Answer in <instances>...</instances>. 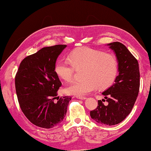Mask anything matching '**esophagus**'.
I'll return each instance as SVG.
<instances>
[{
	"label": "esophagus",
	"instance_id": "34e87169",
	"mask_svg": "<svg viewBox=\"0 0 151 151\" xmlns=\"http://www.w3.org/2000/svg\"><path fill=\"white\" fill-rule=\"evenodd\" d=\"M76 98L77 99H86V98L84 96H77Z\"/></svg>",
	"mask_w": 151,
	"mask_h": 151
}]
</instances>
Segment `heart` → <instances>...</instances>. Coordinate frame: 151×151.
Instances as JSON below:
<instances>
[{
    "instance_id": "b5f03b06",
    "label": "heart",
    "mask_w": 151,
    "mask_h": 151,
    "mask_svg": "<svg viewBox=\"0 0 151 151\" xmlns=\"http://www.w3.org/2000/svg\"><path fill=\"white\" fill-rule=\"evenodd\" d=\"M68 60H58L54 66L55 74L66 82L74 77L75 68L84 67V79L76 81L68 86L66 92L84 96L97 88L106 89L115 81L119 70V62L113 54L88 47L75 48L68 53Z\"/></svg>"
}]
</instances>
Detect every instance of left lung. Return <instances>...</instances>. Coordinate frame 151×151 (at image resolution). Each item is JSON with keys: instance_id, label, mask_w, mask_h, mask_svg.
<instances>
[{"instance_id": "left-lung-1", "label": "left lung", "mask_w": 151, "mask_h": 151, "mask_svg": "<svg viewBox=\"0 0 151 151\" xmlns=\"http://www.w3.org/2000/svg\"><path fill=\"white\" fill-rule=\"evenodd\" d=\"M119 62V74L110 88L102 93L106 99L98 100L97 108L90 111L91 117L98 123L114 125L129 115L137 98L140 88L139 63L124 45L109 43ZM106 100L108 104L104 105Z\"/></svg>"}]
</instances>
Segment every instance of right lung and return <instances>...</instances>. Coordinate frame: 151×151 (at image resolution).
Masks as SVG:
<instances>
[{
    "mask_svg": "<svg viewBox=\"0 0 151 151\" xmlns=\"http://www.w3.org/2000/svg\"><path fill=\"white\" fill-rule=\"evenodd\" d=\"M66 47L56 45L44 47L25 57L16 74V91L20 108L29 122L37 127H55L67 113L71 98L57 96L62 83L54 72L57 58Z\"/></svg>",
    "mask_w": 151,
    "mask_h": 151,
    "instance_id": "1",
    "label": "right lung"
}]
</instances>
